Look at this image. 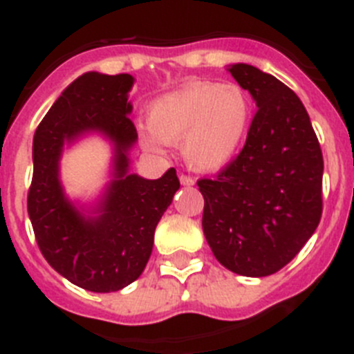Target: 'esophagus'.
<instances>
[{
	"instance_id": "obj_1",
	"label": "esophagus",
	"mask_w": 354,
	"mask_h": 354,
	"mask_svg": "<svg viewBox=\"0 0 354 354\" xmlns=\"http://www.w3.org/2000/svg\"><path fill=\"white\" fill-rule=\"evenodd\" d=\"M179 179H180V184H183V186H193V184H195V179H193L192 175L180 174Z\"/></svg>"
}]
</instances>
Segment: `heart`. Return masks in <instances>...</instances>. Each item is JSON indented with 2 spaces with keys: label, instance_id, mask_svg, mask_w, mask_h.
<instances>
[{
  "label": "heart",
  "instance_id": "heart-1",
  "mask_svg": "<svg viewBox=\"0 0 354 354\" xmlns=\"http://www.w3.org/2000/svg\"><path fill=\"white\" fill-rule=\"evenodd\" d=\"M252 117V101L239 84L192 81L152 102L147 124L156 140L149 143H180L189 167L220 170L239 154Z\"/></svg>",
  "mask_w": 354,
  "mask_h": 354
}]
</instances>
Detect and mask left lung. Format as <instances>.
Instances as JSON below:
<instances>
[{
  "instance_id": "left-lung-1",
  "label": "left lung",
  "mask_w": 354,
  "mask_h": 354,
  "mask_svg": "<svg viewBox=\"0 0 354 354\" xmlns=\"http://www.w3.org/2000/svg\"><path fill=\"white\" fill-rule=\"evenodd\" d=\"M257 104L243 150L214 179H200L202 228L232 273L268 277L289 264L323 212V152L299 97L271 74L228 67Z\"/></svg>"
}]
</instances>
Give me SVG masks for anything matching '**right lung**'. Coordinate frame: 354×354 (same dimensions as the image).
<instances>
[{"instance_id": "obj_1", "label": "right lung", "mask_w": 354, "mask_h": 354, "mask_svg": "<svg viewBox=\"0 0 354 354\" xmlns=\"http://www.w3.org/2000/svg\"><path fill=\"white\" fill-rule=\"evenodd\" d=\"M131 74L86 72L72 81L33 136V179L28 192L37 245L68 282L92 292H115L133 283L149 262L154 230L180 187L174 168L156 180L129 174V150L138 140L127 115ZM101 132L114 143V179L88 215L59 183L65 142Z\"/></svg>"}]
</instances>
